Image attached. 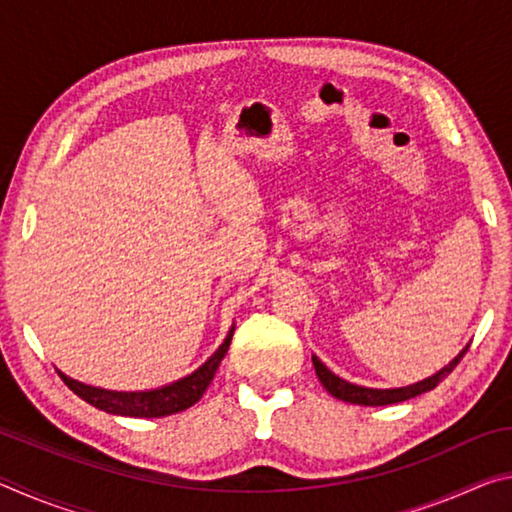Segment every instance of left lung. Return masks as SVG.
I'll use <instances>...</instances> for the list:
<instances>
[{"instance_id":"8db88e82","label":"left lung","mask_w":512,"mask_h":512,"mask_svg":"<svg viewBox=\"0 0 512 512\" xmlns=\"http://www.w3.org/2000/svg\"><path fill=\"white\" fill-rule=\"evenodd\" d=\"M470 348V343L465 345V348L456 354V357L447 363L445 368H440L438 372H433L431 377L422 379V381H415V384L409 386H400V388H366V386H357V384H350V381L341 379L339 375H334L332 370H329L323 361H320L316 354L311 357L314 361V368H316V375L320 379V384L325 386V391L336 397V400H343V402H350V404H361V406H386V404H397V402H404V400H411V397H418L427 391H433L440 381H443L449 372L456 368V363L463 359V354Z\"/></svg>"}]
</instances>
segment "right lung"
I'll use <instances>...</instances> for the list:
<instances>
[{"label":"right lung","mask_w":512,"mask_h":512,"mask_svg":"<svg viewBox=\"0 0 512 512\" xmlns=\"http://www.w3.org/2000/svg\"><path fill=\"white\" fill-rule=\"evenodd\" d=\"M232 334H235V323H232L228 336L219 345L210 359H207L201 368H196L192 375H187L178 381H171L167 386L153 388V391H108V388L83 384L79 379L67 377L65 372L58 370L60 379L65 381L69 391L92 404L94 409L106 411L112 415H126V418H164V415H173L178 411H185L201 400L207 386L212 384L214 372L223 361L225 352L230 348Z\"/></svg>","instance_id":"add662e5"}]
</instances>
